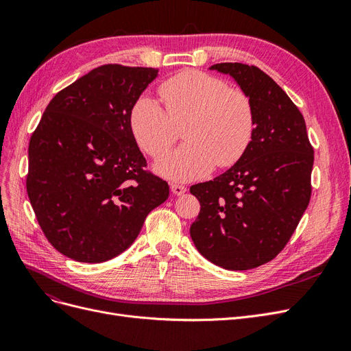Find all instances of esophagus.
<instances>
[{"instance_id":"34e87169","label":"esophagus","mask_w":351,"mask_h":351,"mask_svg":"<svg viewBox=\"0 0 351 351\" xmlns=\"http://www.w3.org/2000/svg\"><path fill=\"white\" fill-rule=\"evenodd\" d=\"M169 189H171V192L176 195V196H180L187 192V187L186 186H182V184H176L173 183L171 186H169Z\"/></svg>"}]
</instances>
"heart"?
Here are the masks:
<instances>
[{"label": "heart", "mask_w": 351, "mask_h": 351, "mask_svg": "<svg viewBox=\"0 0 351 351\" xmlns=\"http://www.w3.org/2000/svg\"><path fill=\"white\" fill-rule=\"evenodd\" d=\"M165 110L142 95L130 111V129L141 149L162 158L176 142L174 124L186 125V143L156 164V171L174 182L205 177L215 165L236 164L247 151L254 133L249 97L215 76L184 70L159 86Z\"/></svg>", "instance_id": "b5f03b06"}]
</instances>
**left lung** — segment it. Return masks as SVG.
<instances>
[{"mask_svg": "<svg viewBox=\"0 0 351 351\" xmlns=\"http://www.w3.org/2000/svg\"><path fill=\"white\" fill-rule=\"evenodd\" d=\"M209 69L230 74L247 95L254 133L224 174L190 187L200 204L190 237L212 263L246 271L277 256L299 224L312 193L313 147L302 112L267 73L241 62Z\"/></svg>", "mask_w": 351, "mask_h": 351, "instance_id": "obj_1", "label": "left lung"}]
</instances>
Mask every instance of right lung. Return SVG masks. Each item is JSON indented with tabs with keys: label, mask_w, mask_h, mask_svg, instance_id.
<instances>
[{
	"label": "right lung",
	"mask_w": 351,
	"mask_h": 351,
	"mask_svg": "<svg viewBox=\"0 0 351 351\" xmlns=\"http://www.w3.org/2000/svg\"><path fill=\"white\" fill-rule=\"evenodd\" d=\"M158 70L105 64L51 99L29 142L26 189L48 241L64 256L99 263L139 236L168 199L130 129V111Z\"/></svg>",
	"instance_id": "add662e5"
}]
</instances>
